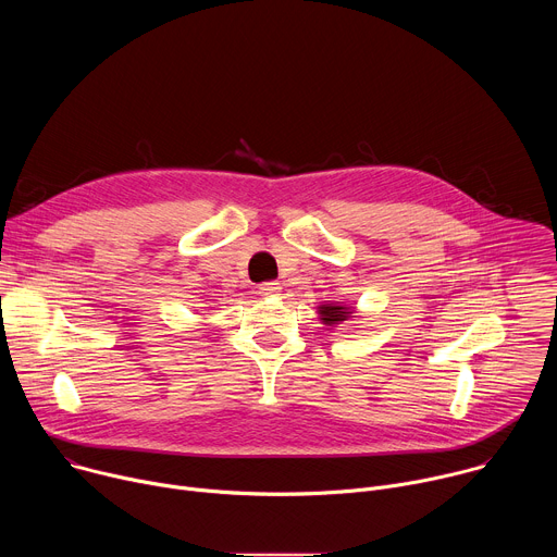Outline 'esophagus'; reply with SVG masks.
I'll list each match as a JSON object with an SVG mask.
<instances>
[{
	"mask_svg": "<svg viewBox=\"0 0 557 557\" xmlns=\"http://www.w3.org/2000/svg\"><path fill=\"white\" fill-rule=\"evenodd\" d=\"M280 290H282V286L277 282H267V284L260 286V295L262 297H277Z\"/></svg>",
	"mask_w": 557,
	"mask_h": 557,
	"instance_id": "obj_1",
	"label": "esophagus"
}]
</instances>
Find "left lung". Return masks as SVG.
Instances as JSON below:
<instances>
[{"label": "left lung", "mask_w": 557, "mask_h": 557, "mask_svg": "<svg viewBox=\"0 0 557 557\" xmlns=\"http://www.w3.org/2000/svg\"><path fill=\"white\" fill-rule=\"evenodd\" d=\"M317 310H320V317H322V322H324L326 326L342 324V322L350 320V317H355L352 308H350V306H344V304H322Z\"/></svg>", "instance_id": "8db88e82"}]
</instances>
